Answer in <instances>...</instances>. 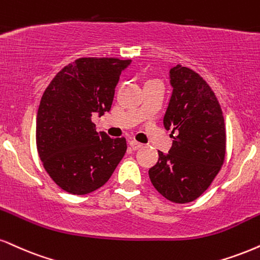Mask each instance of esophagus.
<instances>
[{"instance_id":"1","label":"esophagus","mask_w":260,"mask_h":260,"mask_svg":"<svg viewBox=\"0 0 260 260\" xmlns=\"http://www.w3.org/2000/svg\"><path fill=\"white\" fill-rule=\"evenodd\" d=\"M129 145H130V147H131V149L133 150H137V149H140V148H142V143H140V142H137V141H135V140H133V141H130L129 142Z\"/></svg>"}]
</instances>
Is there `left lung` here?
<instances>
[{
	"label": "left lung",
	"mask_w": 260,
	"mask_h": 260,
	"mask_svg": "<svg viewBox=\"0 0 260 260\" xmlns=\"http://www.w3.org/2000/svg\"><path fill=\"white\" fill-rule=\"evenodd\" d=\"M172 95L164 126L174 137L169 154L159 152L149 169L152 184L176 204L194 201L213 182L225 158V125L216 95L193 70L177 65L170 70Z\"/></svg>",
	"instance_id": "left-lung-1"
}]
</instances>
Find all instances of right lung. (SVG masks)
Wrapping results in <instances>:
<instances>
[{
	"mask_svg": "<svg viewBox=\"0 0 260 260\" xmlns=\"http://www.w3.org/2000/svg\"><path fill=\"white\" fill-rule=\"evenodd\" d=\"M130 62L81 57L57 72L43 92L37 152L50 178L67 193L84 195L102 187L126 152V140L99 134L91 117L110 112L115 85Z\"/></svg>",
	"mask_w": 260,
	"mask_h": 260,
	"instance_id": "add662e5",
	"label": "right lung"
}]
</instances>
